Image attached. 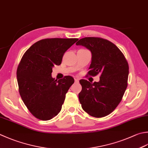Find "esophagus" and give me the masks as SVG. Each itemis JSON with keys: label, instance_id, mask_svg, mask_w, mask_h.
Masks as SVG:
<instances>
[{"label": "esophagus", "instance_id": "esophagus-1", "mask_svg": "<svg viewBox=\"0 0 148 148\" xmlns=\"http://www.w3.org/2000/svg\"><path fill=\"white\" fill-rule=\"evenodd\" d=\"M74 81H75V82H76V83H77L78 82H79V79H77V78H75Z\"/></svg>", "mask_w": 148, "mask_h": 148}]
</instances>
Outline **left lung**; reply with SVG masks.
Wrapping results in <instances>:
<instances>
[{"label":"left lung","instance_id":"obj_1","mask_svg":"<svg viewBox=\"0 0 148 148\" xmlns=\"http://www.w3.org/2000/svg\"><path fill=\"white\" fill-rule=\"evenodd\" d=\"M76 44L91 51L89 76L100 74L99 82L79 81L82 90L78 96L82 108L92 117L106 116L120 103L128 86V62L114 43L102 38L85 37Z\"/></svg>","mask_w":148,"mask_h":148}]
</instances>
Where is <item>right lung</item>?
I'll list each match as a JSON object with an SVG mask.
<instances>
[{"mask_svg":"<svg viewBox=\"0 0 148 148\" xmlns=\"http://www.w3.org/2000/svg\"><path fill=\"white\" fill-rule=\"evenodd\" d=\"M77 38H45L31 46L23 55L16 71L18 90L23 102L34 117L48 121L59 114L65 94L74 83L66 76L52 77L54 65L62 63L63 54Z\"/></svg>","mask_w":148,"mask_h":148,"instance_id":"1","label":"right lung"}]
</instances>
